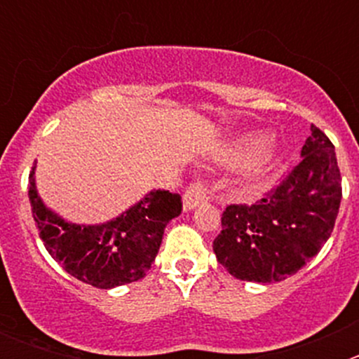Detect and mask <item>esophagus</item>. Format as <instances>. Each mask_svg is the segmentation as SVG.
Instances as JSON below:
<instances>
[{"instance_id": "1", "label": "esophagus", "mask_w": 359, "mask_h": 359, "mask_svg": "<svg viewBox=\"0 0 359 359\" xmlns=\"http://www.w3.org/2000/svg\"><path fill=\"white\" fill-rule=\"evenodd\" d=\"M208 198H210V192H208L207 183L203 182V180H196V182L190 183L185 196H183V208L192 210L194 207H198L199 203L208 201Z\"/></svg>"}]
</instances>
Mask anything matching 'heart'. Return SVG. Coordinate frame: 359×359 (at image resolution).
Returning a JSON list of instances; mask_svg holds the SVG:
<instances>
[{
  "label": "heart",
  "mask_w": 359,
  "mask_h": 359,
  "mask_svg": "<svg viewBox=\"0 0 359 359\" xmlns=\"http://www.w3.org/2000/svg\"><path fill=\"white\" fill-rule=\"evenodd\" d=\"M264 144H266V140L264 138H261V136H255V138H246V140L241 142L239 147H237V151H236L237 158L253 156V154H257V152L264 147ZM266 174H268V163L255 165V167H253V169L246 174V187H248V189H255L257 185H261L262 180L266 177Z\"/></svg>",
  "instance_id": "heart-1"
}]
</instances>
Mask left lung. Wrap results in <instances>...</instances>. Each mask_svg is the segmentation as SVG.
I'll list each match as a JSON object with an SVG mask.
<instances>
[{
	"mask_svg": "<svg viewBox=\"0 0 359 359\" xmlns=\"http://www.w3.org/2000/svg\"><path fill=\"white\" fill-rule=\"evenodd\" d=\"M341 201L334 145L313 123L302 161L259 201L228 205L214 239L219 264L236 278L280 282L297 273L331 237Z\"/></svg>",
	"mask_w": 359,
	"mask_h": 359,
	"instance_id": "1",
	"label": "left lung"
}]
</instances>
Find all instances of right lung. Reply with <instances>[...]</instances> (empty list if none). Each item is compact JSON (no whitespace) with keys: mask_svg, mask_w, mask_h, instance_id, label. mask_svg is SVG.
Masks as SVG:
<instances>
[{"mask_svg":"<svg viewBox=\"0 0 359 359\" xmlns=\"http://www.w3.org/2000/svg\"><path fill=\"white\" fill-rule=\"evenodd\" d=\"M34 167L28 176L32 215L44 248L72 277L98 290L136 282L154 262L163 230L182 214V196L152 190L109 223L81 226L57 217L37 196Z\"/></svg>","mask_w":359,"mask_h":359,"instance_id":"1","label":"right lung"}]
</instances>
